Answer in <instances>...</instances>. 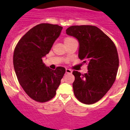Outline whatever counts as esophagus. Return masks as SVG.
<instances>
[{
	"instance_id": "esophagus-1",
	"label": "esophagus",
	"mask_w": 130,
	"mask_h": 130,
	"mask_svg": "<svg viewBox=\"0 0 130 130\" xmlns=\"http://www.w3.org/2000/svg\"><path fill=\"white\" fill-rule=\"evenodd\" d=\"M66 73H68V74H71V73H72V71L71 70H70V69H66Z\"/></svg>"
}]
</instances>
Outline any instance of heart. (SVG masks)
<instances>
[{
	"mask_svg": "<svg viewBox=\"0 0 130 130\" xmlns=\"http://www.w3.org/2000/svg\"><path fill=\"white\" fill-rule=\"evenodd\" d=\"M72 40V38H69V37L65 38L64 40V43H65V42H68V41H70V40Z\"/></svg>",
	"mask_w": 130,
	"mask_h": 130,
	"instance_id": "b5f03b06",
	"label": "heart"
}]
</instances>
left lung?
I'll return each mask as SVG.
<instances>
[{
    "mask_svg": "<svg viewBox=\"0 0 130 130\" xmlns=\"http://www.w3.org/2000/svg\"><path fill=\"white\" fill-rule=\"evenodd\" d=\"M66 31L78 40V57L88 64V72L84 75L73 72V93L83 104H94L104 97L115 81L119 64L115 45L95 26L74 25Z\"/></svg>",
    "mask_w": 130,
    "mask_h": 130,
    "instance_id": "8db88e82",
    "label": "left lung"
}]
</instances>
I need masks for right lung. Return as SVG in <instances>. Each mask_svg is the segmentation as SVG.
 <instances>
[{"mask_svg": "<svg viewBox=\"0 0 130 130\" xmlns=\"http://www.w3.org/2000/svg\"><path fill=\"white\" fill-rule=\"evenodd\" d=\"M62 27L41 23L34 26L19 40L13 53V67L21 86L32 99L46 102L55 96L66 69L55 70L42 61L59 37Z\"/></svg>", "mask_w": 130, "mask_h": 130, "instance_id": "add662e5", "label": "right lung"}]
</instances>
